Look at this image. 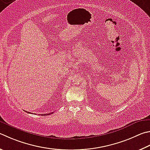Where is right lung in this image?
<instances>
[{
	"label": "right lung",
	"mask_w": 150,
	"mask_h": 150,
	"mask_svg": "<svg viewBox=\"0 0 150 150\" xmlns=\"http://www.w3.org/2000/svg\"><path fill=\"white\" fill-rule=\"evenodd\" d=\"M28 113H30V112H28ZM54 112H52V113H47V115H50V114H52ZM44 115H45V114H44Z\"/></svg>",
	"instance_id": "obj_1"
}]
</instances>
